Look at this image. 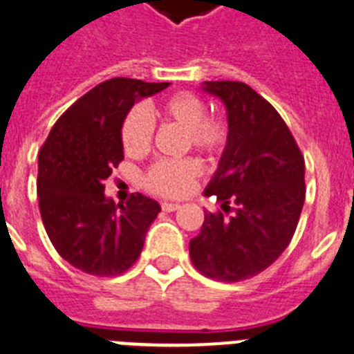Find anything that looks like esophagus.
<instances>
[{"mask_svg":"<svg viewBox=\"0 0 354 354\" xmlns=\"http://www.w3.org/2000/svg\"><path fill=\"white\" fill-rule=\"evenodd\" d=\"M178 209H180V203H171V201H163L162 203L163 212H174Z\"/></svg>","mask_w":354,"mask_h":354,"instance_id":"1","label":"esophagus"}]
</instances>
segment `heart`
<instances>
[{
  "label": "heart",
  "instance_id": "b5f03b06",
  "mask_svg": "<svg viewBox=\"0 0 354 354\" xmlns=\"http://www.w3.org/2000/svg\"><path fill=\"white\" fill-rule=\"evenodd\" d=\"M160 115L163 120L172 122L187 131L189 142L194 149L210 156L219 154L228 140V129L225 122L207 117V106L200 97L189 91L171 95L160 104ZM154 124L149 111L142 106H135L122 122V145L131 156L147 153L153 144ZM201 167L194 160L154 163L145 174L147 189L162 196H183L191 191L200 178Z\"/></svg>",
  "mask_w": 354,
  "mask_h": 354
}]
</instances>
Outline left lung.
<instances>
[{"mask_svg": "<svg viewBox=\"0 0 354 354\" xmlns=\"http://www.w3.org/2000/svg\"><path fill=\"white\" fill-rule=\"evenodd\" d=\"M227 109L228 140L205 196L225 212H205L191 239L194 266L216 281L250 279L286 250L306 198L304 158L275 108L245 82L207 81Z\"/></svg>", "mask_w": 354, "mask_h": 354, "instance_id": "1", "label": "left lung"}]
</instances>
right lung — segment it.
<instances>
[{"mask_svg": "<svg viewBox=\"0 0 354 354\" xmlns=\"http://www.w3.org/2000/svg\"><path fill=\"white\" fill-rule=\"evenodd\" d=\"M167 86L126 77L100 82L62 113L41 147L43 225L62 259L90 275L126 272L162 210L140 192L117 205L104 194V180L124 160L120 129L129 109Z\"/></svg>", "mask_w": 354, "mask_h": 354, "instance_id": "obj_1", "label": "right lung"}]
</instances>
